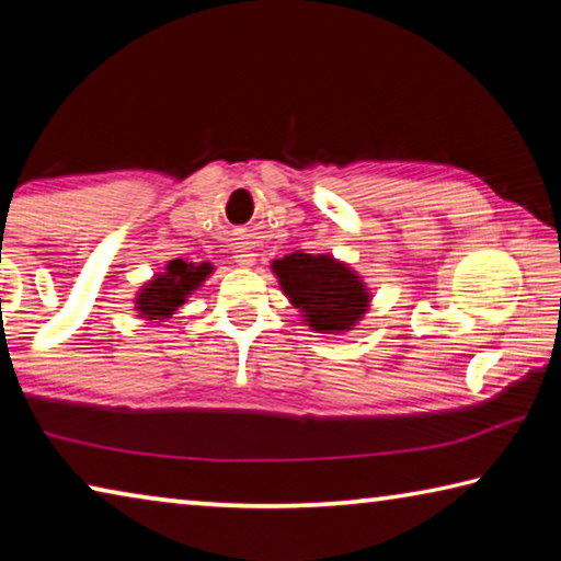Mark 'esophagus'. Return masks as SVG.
<instances>
[{"mask_svg": "<svg viewBox=\"0 0 561 561\" xmlns=\"http://www.w3.org/2000/svg\"><path fill=\"white\" fill-rule=\"evenodd\" d=\"M234 262L240 264V267H252V264L257 262V252H254L250 244L234 247Z\"/></svg>", "mask_w": 561, "mask_h": 561, "instance_id": "obj_1", "label": "esophagus"}]
</instances>
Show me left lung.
Segmentation results:
<instances>
[{
    "mask_svg": "<svg viewBox=\"0 0 561 561\" xmlns=\"http://www.w3.org/2000/svg\"><path fill=\"white\" fill-rule=\"evenodd\" d=\"M284 297L317 334H346L371 307V289L334 254L291 252L272 262Z\"/></svg>",
    "mask_w": 561,
    "mask_h": 561,
    "instance_id": "obj_1",
    "label": "left lung"
}]
</instances>
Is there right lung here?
Returning a JSON list of instances; mask_svg holds the SVG:
<instances>
[{
	"instance_id": "1",
	"label": "right lung",
	"mask_w": 561,
	"mask_h": 561,
	"mask_svg": "<svg viewBox=\"0 0 561 561\" xmlns=\"http://www.w3.org/2000/svg\"><path fill=\"white\" fill-rule=\"evenodd\" d=\"M215 272L213 262H185L170 260L163 272H156L144 287L136 291V314L144 321L160 324L183 307L190 294L201 289L207 277Z\"/></svg>"
}]
</instances>
